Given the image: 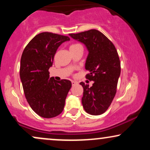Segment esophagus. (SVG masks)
<instances>
[{
	"label": "esophagus",
	"instance_id": "esophagus-1",
	"mask_svg": "<svg viewBox=\"0 0 150 150\" xmlns=\"http://www.w3.org/2000/svg\"><path fill=\"white\" fill-rule=\"evenodd\" d=\"M77 83V82H75V81H72V85H76Z\"/></svg>",
	"mask_w": 150,
	"mask_h": 150
}]
</instances>
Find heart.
Here are the masks:
<instances>
[{
	"label": "heart",
	"instance_id": "heart-1",
	"mask_svg": "<svg viewBox=\"0 0 150 150\" xmlns=\"http://www.w3.org/2000/svg\"><path fill=\"white\" fill-rule=\"evenodd\" d=\"M78 46H81V45H80L79 44H73L71 46H70V49H75V48L76 47H78Z\"/></svg>",
	"mask_w": 150,
	"mask_h": 150
}]
</instances>
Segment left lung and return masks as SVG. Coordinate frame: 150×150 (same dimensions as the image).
<instances>
[{
	"instance_id": "8db88e82",
	"label": "left lung",
	"mask_w": 150,
	"mask_h": 150,
	"mask_svg": "<svg viewBox=\"0 0 150 150\" xmlns=\"http://www.w3.org/2000/svg\"><path fill=\"white\" fill-rule=\"evenodd\" d=\"M70 37L84 44L88 50L85 69L89 73L86 78L94 81L92 86L81 82L84 89L82 104L91 115L104 113L112 102L116 93L120 74V62L114 45L104 34L90 30Z\"/></svg>"
}]
</instances>
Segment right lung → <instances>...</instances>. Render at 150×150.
<instances>
[{
  "mask_svg": "<svg viewBox=\"0 0 150 150\" xmlns=\"http://www.w3.org/2000/svg\"><path fill=\"white\" fill-rule=\"evenodd\" d=\"M69 40L67 36L42 32L22 52L20 75L24 93L32 109L43 118H53L62 113L71 88L70 80L56 81L49 78V72L58 48Z\"/></svg>",
  "mask_w": 150,
  "mask_h": 150,
  "instance_id": "right-lung-1",
  "label": "right lung"
}]
</instances>
